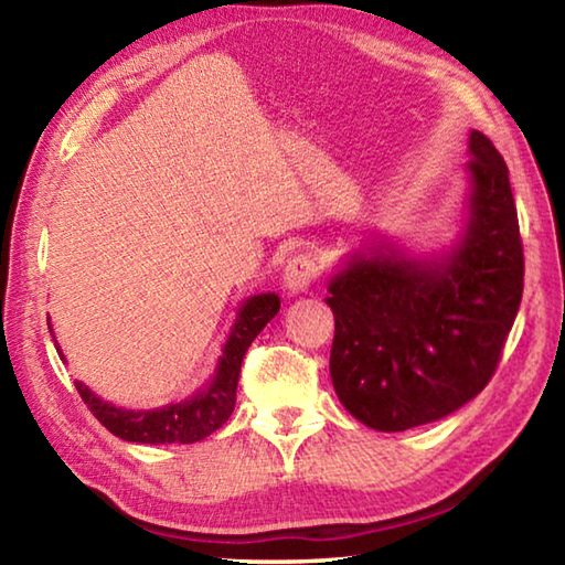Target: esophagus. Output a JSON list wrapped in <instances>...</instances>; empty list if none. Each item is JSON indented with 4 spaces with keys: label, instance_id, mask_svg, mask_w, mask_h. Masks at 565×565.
<instances>
[{
    "label": "esophagus",
    "instance_id": "1",
    "mask_svg": "<svg viewBox=\"0 0 565 565\" xmlns=\"http://www.w3.org/2000/svg\"><path fill=\"white\" fill-rule=\"evenodd\" d=\"M317 279H319V264L309 254L294 256V259L286 264V269H284V286L291 294L306 291Z\"/></svg>",
    "mask_w": 565,
    "mask_h": 565
}]
</instances>
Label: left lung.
I'll use <instances>...</instances> for the list:
<instances>
[{"instance_id": "1", "label": "left lung", "mask_w": 565, "mask_h": 565, "mask_svg": "<svg viewBox=\"0 0 565 565\" xmlns=\"http://www.w3.org/2000/svg\"><path fill=\"white\" fill-rule=\"evenodd\" d=\"M471 218L446 262L359 254L329 284L331 381L376 431L431 424L481 394L523 296V242L509 167L471 131Z\"/></svg>"}]
</instances>
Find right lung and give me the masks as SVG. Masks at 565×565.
I'll use <instances>...</instances> for the list:
<instances>
[{
    "mask_svg": "<svg viewBox=\"0 0 565 565\" xmlns=\"http://www.w3.org/2000/svg\"><path fill=\"white\" fill-rule=\"evenodd\" d=\"M279 296L262 294L248 299L238 311L236 323L218 361L216 376L204 391L181 404H171L154 411L117 408L94 396L92 391L76 381V391L99 424L124 441L134 444H194L202 441L216 428H222L232 416L236 404V384L242 374V361L252 341L279 313ZM52 331V329H50Z\"/></svg>",
    "mask_w": 565,
    "mask_h": 565,
    "instance_id": "obj_1",
    "label": "right lung"
}]
</instances>
